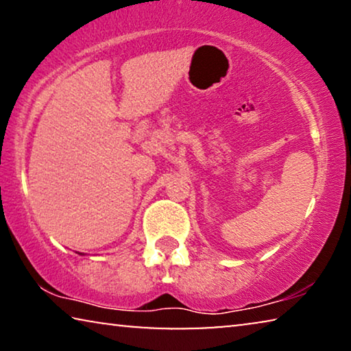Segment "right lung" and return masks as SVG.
<instances>
[{
	"instance_id": "obj_1",
	"label": "right lung",
	"mask_w": 351,
	"mask_h": 351,
	"mask_svg": "<svg viewBox=\"0 0 351 351\" xmlns=\"http://www.w3.org/2000/svg\"><path fill=\"white\" fill-rule=\"evenodd\" d=\"M80 255H85V254H80Z\"/></svg>"
}]
</instances>
